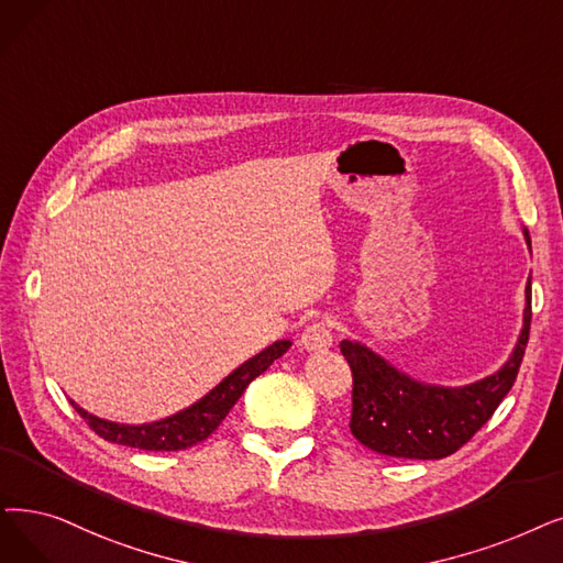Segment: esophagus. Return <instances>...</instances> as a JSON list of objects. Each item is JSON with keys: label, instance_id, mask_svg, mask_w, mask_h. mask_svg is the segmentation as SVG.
Segmentation results:
<instances>
[{"label": "esophagus", "instance_id": "1", "mask_svg": "<svg viewBox=\"0 0 563 563\" xmlns=\"http://www.w3.org/2000/svg\"><path fill=\"white\" fill-rule=\"evenodd\" d=\"M299 345L308 352L329 350L333 345V322L329 317H320V320L310 322L299 338Z\"/></svg>", "mask_w": 563, "mask_h": 563}]
</instances>
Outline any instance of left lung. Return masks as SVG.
<instances>
[{"label":"left lung","instance_id":"left-lung-1","mask_svg":"<svg viewBox=\"0 0 563 563\" xmlns=\"http://www.w3.org/2000/svg\"><path fill=\"white\" fill-rule=\"evenodd\" d=\"M525 236L529 241L527 232ZM529 327L531 280L527 283L525 329L510 358L495 375L460 388L411 379L373 350L342 340L340 352L352 368V434L363 446L390 457L439 460L455 453L490 421L516 384L529 342Z\"/></svg>","mask_w":563,"mask_h":563}]
</instances>
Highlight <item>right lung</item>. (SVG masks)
<instances>
[{
	"label": "right lung",
	"instance_id": "add662e5",
	"mask_svg": "<svg viewBox=\"0 0 563 563\" xmlns=\"http://www.w3.org/2000/svg\"><path fill=\"white\" fill-rule=\"evenodd\" d=\"M289 345H291L289 340L274 342L272 347L262 350L257 356L239 365L232 375H228L200 402H195L188 409L175 413V417H167L156 423L121 426V423L103 421L99 417H91V413L80 409L76 402H73V407L78 409V413L87 421V426L96 434L103 437L106 442L124 444L142 451H184L205 442V439L223 423V419L236 405L246 386L255 377H260L278 356H283L289 350Z\"/></svg>",
	"mask_w": 563,
	"mask_h": 563
}]
</instances>
